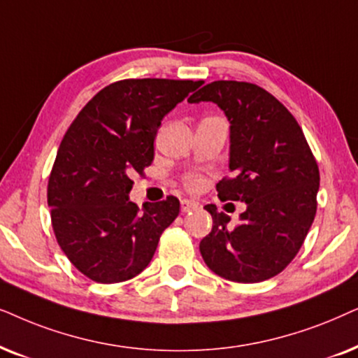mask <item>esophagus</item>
Listing matches in <instances>:
<instances>
[{
    "label": "esophagus",
    "instance_id": "34e87169",
    "mask_svg": "<svg viewBox=\"0 0 358 358\" xmlns=\"http://www.w3.org/2000/svg\"><path fill=\"white\" fill-rule=\"evenodd\" d=\"M198 208V204L192 201V199H182V211L183 213H189V211H194V209Z\"/></svg>",
    "mask_w": 358,
    "mask_h": 358
}]
</instances>
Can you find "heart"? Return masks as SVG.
Wrapping results in <instances>:
<instances>
[{
  "instance_id": "1",
  "label": "heart",
  "mask_w": 358,
  "mask_h": 358,
  "mask_svg": "<svg viewBox=\"0 0 358 358\" xmlns=\"http://www.w3.org/2000/svg\"><path fill=\"white\" fill-rule=\"evenodd\" d=\"M188 187L189 188H198V180H189V182H188Z\"/></svg>"
}]
</instances>
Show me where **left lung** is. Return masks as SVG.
Wrapping results in <instances>:
<instances>
[{"mask_svg":"<svg viewBox=\"0 0 358 358\" xmlns=\"http://www.w3.org/2000/svg\"><path fill=\"white\" fill-rule=\"evenodd\" d=\"M189 103L213 101L231 124V152L217 196L247 209L236 227L214 204L211 232L199 242L204 264L237 283H259L287 268L316 216L319 169L293 114L254 83L219 80Z\"/></svg>","mask_w":358,"mask_h":358,"instance_id":"obj_1","label":"left lung"}]
</instances>
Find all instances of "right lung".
<instances>
[{"label": "right lung", "instance_id": "1", "mask_svg": "<svg viewBox=\"0 0 358 358\" xmlns=\"http://www.w3.org/2000/svg\"><path fill=\"white\" fill-rule=\"evenodd\" d=\"M203 82L129 78L90 99L57 152L47 187L52 227L60 249L90 280L134 278L175 221L180 201L169 196L139 211L129 201L132 176L154 160L162 119Z\"/></svg>", "mask_w": 358, "mask_h": 358}]
</instances>
